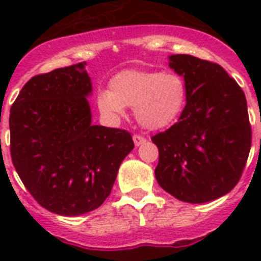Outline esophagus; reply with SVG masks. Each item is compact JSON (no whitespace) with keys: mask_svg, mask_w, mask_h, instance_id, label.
Wrapping results in <instances>:
<instances>
[{"mask_svg":"<svg viewBox=\"0 0 261 261\" xmlns=\"http://www.w3.org/2000/svg\"><path fill=\"white\" fill-rule=\"evenodd\" d=\"M133 141H134L135 146H141V145H143V143L146 142V139L143 138V137H141V135H134V137H133Z\"/></svg>","mask_w":261,"mask_h":261,"instance_id":"34e87169","label":"esophagus"}]
</instances>
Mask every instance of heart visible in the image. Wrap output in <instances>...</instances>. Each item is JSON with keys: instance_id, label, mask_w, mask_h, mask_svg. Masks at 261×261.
I'll return each mask as SVG.
<instances>
[{"instance_id": "1", "label": "heart", "mask_w": 261, "mask_h": 261, "mask_svg": "<svg viewBox=\"0 0 261 261\" xmlns=\"http://www.w3.org/2000/svg\"><path fill=\"white\" fill-rule=\"evenodd\" d=\"M187 102V87L173 71L123 70L110 80L108 90H100L96 107L107 122L116 123L134 107L137 122L147 130L171 126Z\"/></svg>"}]
</instances>
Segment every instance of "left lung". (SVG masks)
<instances>
[{"label": "left lung", "mask_w": 261, "mask_h": 261, "mask_svg": "<svg viewBox=\"0 0 261 261\" xmlns=\"http://www.w3.org/2000/svg\"><path fill=\"white\" fill-rule=\"evenodd\" d=\"M181 75L187 104L178 122L151 141L159 147L154 174L178 200L206 203L230 192L251 150V124L243 89L217 63L192 55H169Z\"/></svg>", "instance_id": "8db88e82"}]
</instances>
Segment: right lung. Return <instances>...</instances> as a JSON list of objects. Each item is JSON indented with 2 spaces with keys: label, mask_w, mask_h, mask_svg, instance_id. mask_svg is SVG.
<instances>
[{
  "label": "right lung",
  "mask_w": 261,
  "mask_h": 261,
  "mask_svg": "<svg viewBox=\"0 0 261 261\" xmlns=\"http://www.w3.org/2000/svg\"><path fill=\"white\" fill-rule=\"evenodd\" d=\"M85 65L35 75L10 108V154L18 176L40 206L65 217L101 206L134 149L130 133L92 124Z\"/></svg>",
  "instance_id": "right-lung-1"
}]
</instances>
